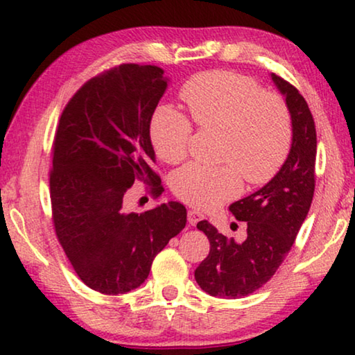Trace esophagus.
<instances>
[{
	"mask_svg": "<svg viewBox=\"0 0 355 355\" xmlns=\"http://www.w3.org/2000/svg\"><path fill=\"white\" fill-rule=\"evenodd\" d=\"M203 219V214L200 211H197V209H188V222L189 225H196L197 222Z\"/></svg>",
	"mask_w": 355,
	"mask_h": 355,
	"instance_id": "obj_1",
	"label": "esophagus"
}]
</instances>
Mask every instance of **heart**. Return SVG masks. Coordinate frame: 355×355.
I'll return each instance as SVG.
<instances>
[{
    "mask_svg": "<svg viewBox=\"0 0 355 355\" xmlns=\"http://www.w3.org/2000/svg\"><path fill=\"white\" fill-rule=\"evenodd\" d=\"M182 98L200 128L224 130L220 167L191 163L172 180L180 200L209 209L235 199L243 178L250 184L268 183L290 155L293 120L284 98L249 76L228 70L196 75L184 84ZM150 141L156 155L175 164L186 158L192 122L177 107L161 105L150 119Z\"/></svg>",
    "mask_w": 355,
    "mask_h": 355,
    "instance_id": "heart-1",
    "label": "heart"
}]
</instances>
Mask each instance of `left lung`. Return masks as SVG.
<instances>
[{
  "label": "left lung",
  "mask_w": 355,
  "mask_h": 355,
  "mask_svg": "<svg viewBox=\"0 0 355 355\" xmlns=\"http://www.w3.org/2000/svg\"><path fill=\"white\" fill-rule=\"evenodd\" d=\"M285 95L293 120L290 155L271 182L230 205L238 220L248 224L243 243L227 239L200 220L197 228L208 236L209 252L194 277L211 296L239 299L266 284L291 250L300 225L309 214L315 192L316 128L307 101L291 83L272 73Z\"/></svg>",
  "instance_id": "obj_1"
}]
</instances>
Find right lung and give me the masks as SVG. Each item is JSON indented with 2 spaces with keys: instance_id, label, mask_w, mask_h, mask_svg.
<instances>
[{
  "instance_id": "right-lung-1",
  "label": "right lung",
  "mask_w": 355,
  "mask_h": 355,
  "mask_svg": "<svg viewBox=\"0 0 355 355\" xmlns=\"http://www.w3.org/2000/svg\"><path fill=\"white\" fill-rule=\"evenodd\" d=\"M163 69L122 64L91 78L65 105L53 141L51 220L78 277L101 294L144 284L155 257L186 225L178 202L130 211L135 182L153 199L163 184L153 171L150 119L167 87Z\"/></svg>"
}]
</instances>
